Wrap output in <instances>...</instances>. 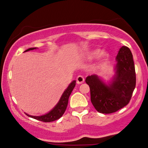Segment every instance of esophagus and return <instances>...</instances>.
Masks as SVG:
<instances>
[{
    "instance_id": "1",
    "label": "esophagus",
    "mask_w": 148,
    "mask_h": 148,
    "mask_svg": "<svg viewBox=\"0 0 148 148\" xmlns=\"http://www.w3.org/2000/svg\"><path fill=\"white\" fill-rule=\"evenodd\" d=\"M84 78H83V76L81 75H79V76H77V78H76V83L77 84H82L83 83H84Z\"/></svg>"
}]
</instances>
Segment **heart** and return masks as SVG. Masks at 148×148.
<instances>
[{
	"label": "heart",
	"mask_w": 148,
	"mask_h": 148,
	"mask_svg": "<svg viewBox=\"0 0 148 148\" xmlns=\"http://www.w3.org/2000/svg\"><path fill=\"white\" fill-rule=\"evenodd\" d=\"M97 56L100 57L103 60H106L109 58V53L105 50L100 51L99 49H94L87 54V58L88 60H92Z\"/></svg>",
	"instance_id": "b5f03b06"
}]
</instances>
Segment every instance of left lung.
<instances>
[{"label": "left lung", "mask_w": 148, "mask_h": 148, "mask_svg": "<svg viewBox=\"0 0 148 148\" xmlns=\"http://www.w3.org/2000/svg\"><path fill=\"white\" fill-rule=\"evenodd\" d=\"M114 75L108 83L96 74L87 76L91 102L99 112L111 114L125 107L136 86V74L130 49L123 46L116 58Z\"/></svg>", "instance_id": "1"}]
</instances>
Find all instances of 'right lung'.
<instances>
[{
    "label": "right lung",
    "mask_w": 148,
    "mask_h": 148,
    "mask_svg": "<svg viewBox=\"0 0 148 148\" xmlns=\"http://www.w3.org/2000/svg\"><path fill=\"white\" fill-rule=\"evenodd\" d=\"M37 47H31L29 49H26L24 52L26 51L34 50V49H36ZM76 85V81H73L72 83L68 85L66 90L64 91V92L62 94L61 97H60V100L57 103V104L54 107L53 109H51L49 112H47L45 114L42 116H32L26 114L28 116L31 117L36 120L40 121L42 122H51L56 121L57 119H60V117L63 116V114L65 113V110H66L67 104H68V100L69 97L70 96L71 93H72L73 89L74 88Z\"/></svg>",
    "instance_id": "1"
}]
</instances>
